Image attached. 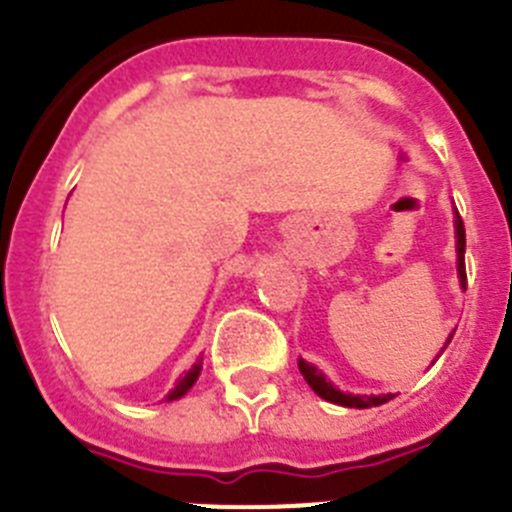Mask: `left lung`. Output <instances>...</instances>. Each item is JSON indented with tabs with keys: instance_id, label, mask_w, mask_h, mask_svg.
Instances as JSON below:
<instances>
[{
	"instance_id": "8db88e82",
	"label": "left lung",
	"mask_w": 512,
	"mask_h": 512,
	"mask_svg": "<svg viewBox=\"0 0 512 512\" xmlns=\"http://www.w3.org/2000/svg\"><path fill=\"white\" fill-rule=\"evenodd\" d=\"M454 228H456V271H459V284L467 289V269H464V248H467V233H464V223H461L459 210L454 212ZM454 333L449 336L446 346L451 343ZM443 346V348H446ZM441 348V351H443ZM300 364V372L305 377V382L310 384L312 392L323 400L333 402V405H343V408H377V405H384L390 402L395 395H351V392H341L338 387H333V382L325 379V374L320 372L318 366L307 364L305 359L297 361Z\"/></svg>"
}]
</instances>
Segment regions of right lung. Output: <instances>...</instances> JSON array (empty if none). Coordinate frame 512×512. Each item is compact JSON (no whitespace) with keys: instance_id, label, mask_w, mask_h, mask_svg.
<instances>
[{"instance_id":"obj_1","label":"right lung","mask_w":512,"mask_h":512,"mask_svg":"<svg viewBox=\"0 0 512 512\" xmlns=\"http://www.w3.org/2000/svg\"><path fill=\"white\" fill-rule=\"evenodd\" d=\"M200 372H202V364H200V361H197V364H194L192 369H189V372L184 374V377L179 379V382H176V387H174V390H171L169 395H166V402H171V400H179V397H184V395H187V392L192 390V384L197 382V377H200Z\"/></svg>"}]
</instances>
